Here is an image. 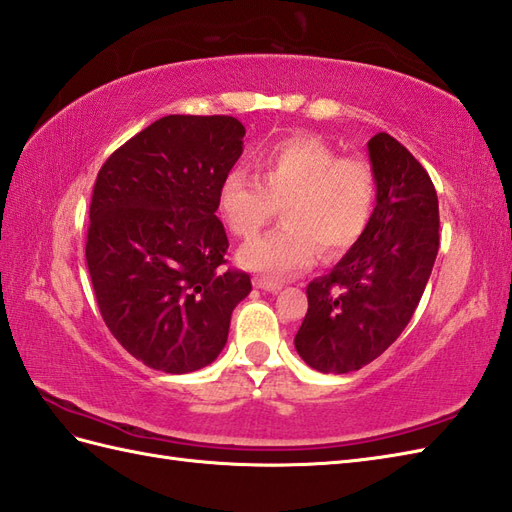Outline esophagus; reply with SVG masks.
I'll return each instance as SVG.
<instances>
[{"mask_svg":"<svg viewBox=\"0 0 512 512\" xmlns=\"http://www.w3.org/2000/svg\"><path fill=\"white\" fill-rule=\"evenodd\" d=\"M253 285L257 287V290H264V292H279V290H281V283L261 279V277H257V279L253 281Z\"/></svg>","mask_w":512,"mask_h":512,"instance_id":"esophagus-1","label":"esophagus"}]
</instances>
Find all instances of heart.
I'll use <instances>...</instances> for the list:
<instances>
[{"mask_svg": "<svg viewBox=\"0 0 512 512\" xmlns=\"http://www.w3.org/2000/svg\"><path fill=\"white\" fill-rule=\"evenodd\" d=\"M255 173L231 168L218 186V212L235 238H253L281 207L283 225L238 251L246 270L285 279L311 266L318 248L324 259L342 257L370 225L376 177L363 157L290 136L257 153Z\"/></svg>", "mask_w": 512, "mask_h": 512, "instance_id": "1", "label": "heart"}]
</instances>
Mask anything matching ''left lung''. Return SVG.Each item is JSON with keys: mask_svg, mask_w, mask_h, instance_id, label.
Masks as SVG:
<instances>
[{"mask_svg": "<svg viewBox=\"0 0 512 512\" xmlns=\"http://www.w3.org/2000/svg\"><path fill=\"white\" fill-rule=\"evenodd\" d=\"M376 207L361 240L307 285L296 352L322 374L361 370L396 342L439 251V201L424 166L385 131L368 142Z\"/></svg>", "mask_w": 512, "mask_h": 512, "instance_id": "obj_1", "label": "left lung"}]
</instances>
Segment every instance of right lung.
I'll list each match as a JSON object with an SVG mask.
<instances>
[{"mask_svg":"<svg viewBox=\"0 0 512 512\" xmlns=\"http://www.w3.org/2000/svg\"><path fill=\"white\" fill-rule=\"evenodd\" d=\"M233 116L170 114L101 166L90 201L86 264L119 344L166 374L205 368L227 344L251 277L225 270L218 186L244 151Z\"/></svg>","mask_w":512,"mask_h":512,"instance_id":"1","label":"right lung"}]
</instances>
